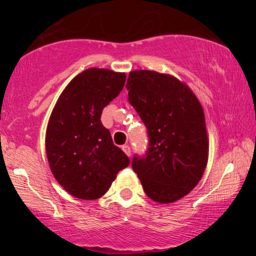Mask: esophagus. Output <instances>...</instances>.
Listing matches in <instances>:
<instances>
[{
    "label": "esophagus",
    "mask_w": 256,
    "mask_h": 256,
    "mask_svg": "<svg viewBox=\"0 0 256 256\" xmlns=\"http://www.w3.org/2000/svg\"><path fill=\"white\" fill-rule=\"evenodd\" d=\"M122 150H124V154H126V155H127V156H130V154H132L130 146H127V144L122 146Z\"/></svg>",
    "instance_id": "obj_1"
}]
</instances>
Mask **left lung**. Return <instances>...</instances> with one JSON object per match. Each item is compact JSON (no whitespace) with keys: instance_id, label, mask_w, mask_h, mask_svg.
<instances>
[{"instance_id":"obj_1","label":"left lung","mask_w":256,"mask_h":256,"mask_svg":"<svg viewBox=\"0 0 256 256\" xmlns=\"http://www.w3.org/2000/svg\"><path fill=\"white\" fill-rule=\"evenodd\" d=\"M126 87L149 138L146 154L134 156L132 169L150 199L170 204L190 194L205 171L204 110L190 87L170 74L138 70Z\"/></svg>"}]
</instances>
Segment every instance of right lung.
Wrapping results in <instances>:
<instances>
[{
  "label": "right lung",
  "mask_w": 256,
  "mask_h": 256,
  "mask_svg": "<svg viewBox=\"0 0 256 256\" xmlns=\"http://www.w3.org/2000/svg\"><path fill=\"white\" fill-rule=\"evenodd\" d=\"M124 82L126 73L87 68L70 82L54 107L45 136L46 156L54 178L73 197H102L118 171L129 166L100 120Z\"/></svg>",
  "instance_id": "right-lung-1"
}]
</instances>
